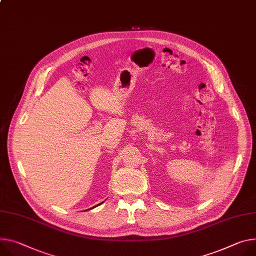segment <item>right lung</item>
I'll list each match as a JSON object with an SVG mask.
<instances>
[{
  "mask_svg": "<svg viewBox=\"0 0 256 256\" xmlns=\"http://www.w3.org/2000/svg\"><path fill=\"white\" fill-rule=\"evenodd\" d=\"M103 203V202H102ZM102 203H100V204H98V205H96V206H94V207H92V208H90V209H92V208H95V207H97V206H99V205H101ZM90 209H88V210H90Z\"/></svg>",
  "mask_w": 256,
  "mask_h": 256,
  "instance_id": "obj_1",
  "label": "right lung"
}]
</instances>
